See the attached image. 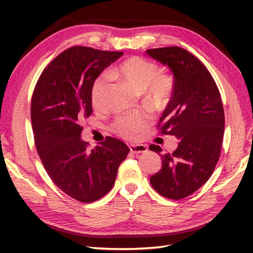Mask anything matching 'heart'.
<instances>
[{
	"instance_id": "1",
	"label": "heart",
	"mask_w": 253,
	"mask_h": 253,
	"mask_svg": "<svg viewBox=\"0 0 253 253\" xmlns=\"http://www.w3.org/2000/svg\"><path fill=\"white\" fill-rule=\"evenodd\" d=\"M122 128L124 132H126L127 135H130V133L136 132V124L133 122V118L132 117H128L126 118L125 121L123 122V125Z\"/></svg>"
}]
</instances>
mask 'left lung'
Instances as JSON below:
<instances>
[{
	"instance_id": "obj_1",
	"label": "left lung",
	"mask_w": 253,
	"mask_h": 253,
	"mask_svg": "<svg viewBox=\"0 0 253 253\" xmlns=\"http://www.w3.org/2000/svg\"><path fill=\"white\" fill-rule=\"evenodd\" d=\"M123 52L73 46L42 72L31 99L35 143L47 175L73 199L90 203L109 193L129 148L106 137L82 139V118L92 114V87Z\"/></svg>"
}]
</instances>
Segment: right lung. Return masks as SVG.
Instances as JSON below:
<instances>
[{"label":"right lung","mask_w":253,"mask_h":253,"mask_svg":"<svg viewBox=\"0 0 253 253\" xmlns=\"http://www.w3.org/2000/svg\"><path fill=\"white\" fill-rule=\"evenodd\" d=\"M146 53L173 73V92L160 124L162 133L178 139L174 151L161 155L162 169L150 182L161 196L178 200L206 184L215 169L225 128L224 109L211 74L191 53L178 46Z\"/></svg>","instance_id":"right-lung-1"}]
</instances>
